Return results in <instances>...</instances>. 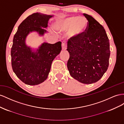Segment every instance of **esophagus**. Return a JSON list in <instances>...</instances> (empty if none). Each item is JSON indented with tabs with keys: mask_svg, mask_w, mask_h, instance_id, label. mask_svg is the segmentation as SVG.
Returning <instances> with one entry per match:
<instances>
[{
	"mask_svg": "<svg viewBox=\"0 0 124 124\" xmlns=\"http://www.w3.org/2000/svg\"><path fill=\"white\" fill-rule=\"evenodd\" d=\"M67 47V42L66 41H63L62 42V50H65Z\"/></svg>",
	"mask_w": 124,
	"mask_h": 124,
	"instance_id": "esophagus-1",
	"label": "esophagus"
}]
</instances>
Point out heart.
Masks as SVG:
<instances>
[{
    "mask_svg": "<svg viewBox=\"0 0 124 124\" xmlns=\"http://www.w3.org/2000/svg\"><path fill=\"white\" fill-rule=\"evenodd\" d=\"M88 26V21L85 17L71 16L59 21L56 27L61 31H69L70 36L79 37L84 33Z\"/></svg>",
    "mask_w": 124,
    "mask_h": 124,
    "instance_id": "1",
    "label": "heart"
}]
</instances>
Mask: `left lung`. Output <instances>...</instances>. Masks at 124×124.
I'll list each match as a JSON object with an SVG mask.
<instances>
[{
  "mask_svg": "<svg viewBox=\"0 0 124 124\" xmlns=\"http://www.w3.org/2000/svg\"><path fill=\"white\" fill-rule=\"evenodd\" d=\"M83 15L88 20L87 29L82 36L69 39L67 66L74 79L90 84L100 80L108 69L109 42L104 27L93 16Z\"/></svg>",
  "mask_w": 124,
  "mask_h": 124,
  "instance_id": "1",
  "label": "left lung"
}]
</instances>
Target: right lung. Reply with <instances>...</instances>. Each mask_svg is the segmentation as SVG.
I'll return each mask as SVG.
<instances>
[{"label": "right lung", "mask_w": 124, "mask_h": 124, "mask_svg": "<svg viewBox=\"0 0 124 124\" xmlns=\"http://www.w3.org/2000/svg\"><path fill=\"white\" fill-rule=\"evenodd\" d=\"M52 16L35 13L21 23L13 39L11 49V65L16 76L26 85H36L47 78L52 62L62 50L61 42L54 44L44 42L36 52L25 44L30 32L36 31L40 35L46 32L44 28Z\"/></svg>", "instance_id": "add662e5"}]
</instances>
